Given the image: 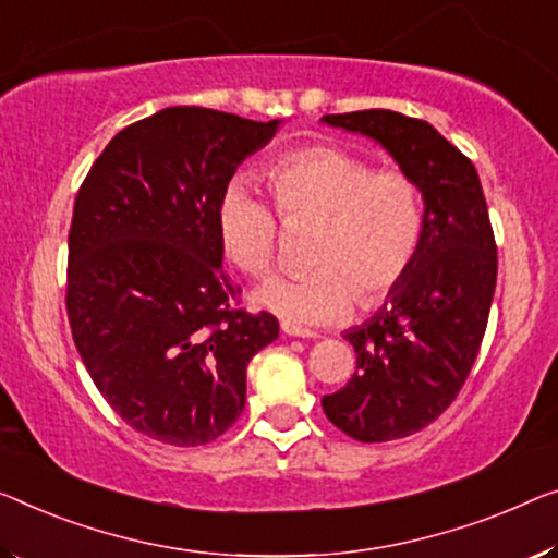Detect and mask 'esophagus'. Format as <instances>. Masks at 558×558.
I'll return each mask as SVG.
<instances>
[{
    "label": "esophagus",
    "mask_w": 558,
    "mask_h": 558,
    "mask_svg": "<svg viewBox=\"0 0 558 558\" xmlns=\"http://www.w3.org/2000/svg\"><path fill=\"white\" fill-rule=\"evenodd\" d=\"M282 332H286V336H293V338H318V332L298 328V326H293V323H282Z\"/></svg>",
    "instance_id": "obj_1"
}]
</instances>
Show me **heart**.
<instances>
[{
    "label": "heart",
    "instance_id": "1",
    "mask_svg": "<svg viewBox=\"0 0 558 558\" xmlns=\"http://www.w3.org/2000/svg\"><path fill=\"white\" fill-rule=\"evenodd\" d=\"M288 226L318 220L311 263L253 293V303L293 326H330L351 315L363 293L376 303L409 272L423 235V203L401 170H376L336 145L278 157L263 172ZM278 218L245 182H230L218 203V235L240 270L265 276L278 257Z\"/></svg>",
    "mask_w": 558,
    "mask_h": 558
}]
</instances>
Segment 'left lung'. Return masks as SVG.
I'll list each match as a JSON object with an SVG mask.
<instances>
[{
  "label": "left lung",
  "instance_id": "left-lung-1",
  "mask_svg": "<svg viewBox=\"0 0 558 558\" xmlns=\"http://www.w3.org/2000/svg\"><path fill=\"white\" fill-rule=\"evenodd\" d=\"M393 157L423 197L418 253L376 315L343 332L351 384L323 411L363 444L411 436L436 421L469 378L496 290V243L478 172L434 124L393 110L326 114Z\"/></svg>",
  "mask_w": 558,
  "mask_h": 558
}]
</instances>
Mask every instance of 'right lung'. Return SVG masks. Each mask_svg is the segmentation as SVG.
I'll return each mask as SVG.
<instances>
[{
  "label": "right lung",
  "mask_w": 558,
  "mask_h": 558,
  "mask_svg": "<svg viewBox=\"0 0 558 558\" xmlns=\"http://www.w3.org/2000/svg\"><path fill=\"white\" fill-rule=\"evenodd\" d=\"M280 124L168 107L118 132L74 199V345L112 411L162 444L226 434L243 413L247 363L278 338L270 313L232 307L218 203Z\"/></svg>",
  "instance_id": "right-lung-1"
}]
</instances>
